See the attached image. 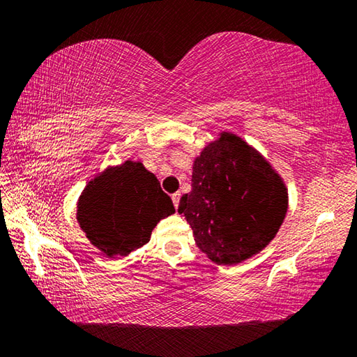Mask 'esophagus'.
I'll return each instance as SVG.
<instances>
[{
	"instance_id": "34e87169",
	"label": "esophagus",
	"mask_w": 357,
	"mask_h": 357,
	"mask_svg": "<svg viewBox=\"0 0 357 357\" xmlns=\"http://www.w3.org/2000/svg\"><path fill=\"white\" fill-rule=\"evenodd\" d=\"M179 198H181V193H179V192L173 193V195H172V200H173L174 208H178V204H179Z\"/></svg>"
}]
</instances>
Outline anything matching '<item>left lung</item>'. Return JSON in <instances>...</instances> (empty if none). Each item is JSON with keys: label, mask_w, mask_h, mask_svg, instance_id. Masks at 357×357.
<instances>
[{"label": "left lung", "mask_w": 357, "mask_h": 357, "mask_svg": "<svg viewBox=\"0 0 357 357\" xmlns=\"http://www.w3.org/2000/svg\"><path fill=\"white\" fill-rule=\"evenodd\" d=\"M288 209L287 185L243 138L222 132L193 160L192 190L178 213L217 264H238L275 238Z\"/></svg>", "instance_id": "1"}]
</instances>
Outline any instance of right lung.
<instances>
[{"mask_svg": "<svg viewBox=\"0 0 357 357\" xmlns=\"http://www.w3.org/2000/svg\"><path fill=\"white\" fill-rule=\"evenodd\" d=\"M173 213L154 174L142 162L126 160L89 181L78 198L77 220L91 244L114 258L146 244L157 223Z\"/></svg>", "mask_w": 357, "mask_h": 357, "instance_id": "right-lung-1", "label": "right lung"}]
</instances>
